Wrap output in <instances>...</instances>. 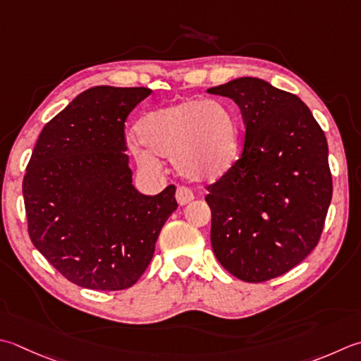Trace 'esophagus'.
I'll return each instance as SVG.
<instances>
[{
    "instance_id": "1",
    "label": "esophagus",
    "mask_w": 361,
    "mask_h": 361,
    "mask_svg": "<svg viewBox=\"0 0 361 361\" xmlns=\"http://www.w3.org/2000/svg\"><path fill=\"white\" fill-rule=\"evenodd\" d=\"M175 197H176V202H178V204H181V207H183V204H188L189 202L194 200L192 190L188 189V188H183V186L176 189Z\"/></svg>"
}]
</instances>
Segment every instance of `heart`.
I'll use <instances>...</instances> for the list:
<instances>
[{"label":"heart","instance_id":"b5f03b06","mask_svg":"<svg viewBox=\"0 0 361 361\" xmlns=\"http://www.w3.org/2000/svg\"><path fill=\"white\" fill-rule=\"evenodd\" d=\"M140 142L131 152L140 166L158 169L159 158L173 159L180 175L216 181L236 164L241 142L239 118L231 106L208 98H185L142 117Z\"/></svg>","mask_w":361,"mask_h":361}]
</instances>
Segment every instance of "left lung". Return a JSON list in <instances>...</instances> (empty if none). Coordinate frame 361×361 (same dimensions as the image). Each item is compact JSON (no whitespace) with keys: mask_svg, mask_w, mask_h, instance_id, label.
Segmentation results:
<instances>
[{"mask_svg":"<svg viewBox=\"0 0 361 361\" xmlns=\"http://www.w3.org/2000/svg\"><path fill=\"white\" fill-rule=\"evenodd\" d=\"M208 92L231 98L245 125L241 158L207 188L214 255L243 281L280 277L319 243L334 190L326 134L299 97L259 78Z\"/></svg>","mask_w":361,"mask_h":361,"instance_id":"8db88e82","label":"left lung"}]
</instances>
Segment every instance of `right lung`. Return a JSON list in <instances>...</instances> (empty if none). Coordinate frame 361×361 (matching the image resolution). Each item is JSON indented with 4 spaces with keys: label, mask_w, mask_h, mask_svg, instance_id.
<instances>
[{
    "label": "right lung",
    "mask_w": 361,
    "mask_h": 361,
    "mask_svg": "<svg viewBox=\"0 0 361 361\" xmlns=\"http://www.w3.org/2000/svg\"><path fill=\"white\" fill-rule=\"evenodd\" d=\"M147 87L95 86L44 126L23 178L32 244L72 283L95 291L133 286L150 264L175 186H133L125 120Z\"/></svg>",
    "instance_id": "add662e5"
}]
</instances>
